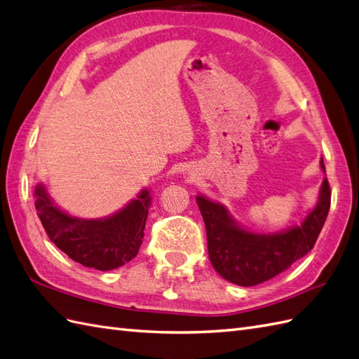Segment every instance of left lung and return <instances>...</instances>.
<instances>
[{
  "label": "left lung",
  "mask_w": 359,
  "mask_h": 359,
  "mask_svg": "<svg viewBox=\"0 0 359 359\" xmlns=\"http://www.w3.org/2000/svg\"><path fill=\"white\" fill-rule=\"evenodd\" d=\"M321 168L325 171L323 161ZM208 235V253L215 271L226 280L253 287L288 270L290 265L312 250L330 208L327 179L320 189L318 203L302 226L276 235L247 232L238 226L227 209L205 197H197Z\"/></svg>",
  "instance_id": "8db88e82"
}]
</instances>
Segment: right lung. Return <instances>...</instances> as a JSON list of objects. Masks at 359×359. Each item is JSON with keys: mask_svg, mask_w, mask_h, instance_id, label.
<instances>
[{"mask_svg": "<svg viewBox=\"0 0 359 359\" xmlns=\"http://www.w3.org/2000/svg\"><path fill=\"white\" fill-rule=\"evenodd\" d=\"M34 206L50 240L72 261L101 271L132 261L142 244L150 196L144 189L124 209L104 219L69 217L53 205L42 185L34 189Z\"/></svg>", "mask_w": 359, "mask_h": 359, "instance_id": "obj_1", "label": "right lung"}]
</instances>
